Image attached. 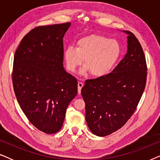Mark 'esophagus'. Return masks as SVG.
<instances>
[{
  "instance_id": "obj_1",
  "label": "esophagus",
  "mask_w": 160,
  "mask_h": 160,
  "mask_svg": "<svg viewBox=\"0 0 160 160\" xmlns=\"http://www.w3.org/2000/svg\"><path fill=\"white\" fill-rule=\"evenodd\" d=\"M84 86V84H83L82 82H78V95H80L81 94V91H82V88Z\"/></svg>"
}]
</instances>
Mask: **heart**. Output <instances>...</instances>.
Listing matches in <instances>:
<instances>
[{"mask_svg":"<svg viewBox=\"0 0 160 160\" xmlns=\"http://www.w3.org/2000/svg\"><path fill=\"white\" fill-rule=\"evenodd\" d=\"M121 53L119 43L100 35L91 34L78 39L76 47H68L64 51V60L68 71H76L84 60L81 74L91 72L95 77L108 74L117 62Z\"/></svg>","mask_w":160,"mask_h":160,"instance_id":"b5f03b06","label":"heart"}]
</instances>
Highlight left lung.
Here are the masks:
<instances>
[{
    "label": "left lung",
    "mask_w": 160,
    "mask_h": 160,
    "mask_svg": "<svg viewBox=\"0 0 160 160\" xmlns=\"http://www.w3.org/2000/svg\"><path fill=\"white\" fill-rule=\"evenodd\" d=\"M128 36V52L112 72L85 81L82 95L91 132L106 136L122 128L132 117L146 87L147 66L141 43Z\"/></svg>",
    "instance_id": "obj_1"
}]
</instances>
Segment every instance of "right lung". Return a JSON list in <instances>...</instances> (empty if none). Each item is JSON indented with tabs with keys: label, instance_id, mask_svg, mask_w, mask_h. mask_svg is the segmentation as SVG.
<instances>
[{
	"label": "right lung",
	"instance_id": "add662e5",
	"mask_svg": "<svg viewBox=\"0 0 160 160\" xmlns=\"http://www.w3.org/2000/svg\"><path fill=\"white\" fill-rule=\"evenodd\" d=\"M71 22L39 26L25 35L14 54L12 83L30 123L47 134L62 128L77 80L63 68V37Z\"/></svg>",
	"mask_w": 160,
	"mask_h": 160
}]
</instances>
